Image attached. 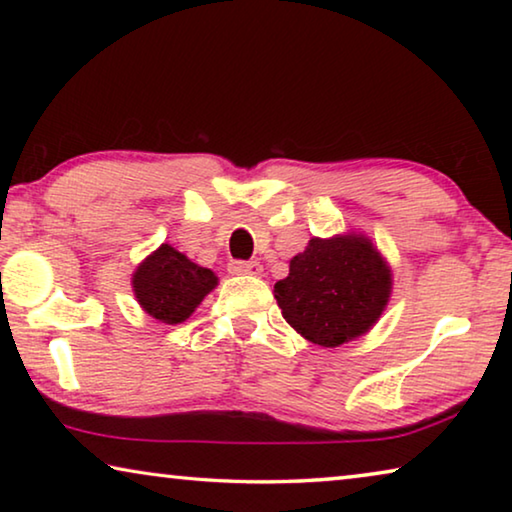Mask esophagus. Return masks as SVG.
Wrapping results in <instances>:
<instances>
[{"mask_svg": "<svg viewBox=\"0 0 512 512\" xmlns=\"http://www.w3.org/2000/svg\"><path fill=\"white\" fill-rule=\"evenodd\" d=\"M232 275H262V264L259 262H232L230 266Z\"/></svg>", "mask_w": 512, "mask_h": 512, "instance_id": "esophagus-1", "label": "esophagus"}]
</instances>
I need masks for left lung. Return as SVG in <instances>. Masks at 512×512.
Returning <instances> with one entry per match:
<instances>
[{
  "instance_id": "8db88e82",
  "label": "left lung",
  "mask_w": 512,
  "mask_h": 512,
  "mask_svg": "<svg viewBox=\"0 0 512 512\" xmlns=\"http://www.w3.org/2000/svg\"><path fill=\"white\" fill-rule=\"evenodd\" d=\"M393 289V273L363 235L309 239L273 293L282 316L307 341L339 348L377 323Z\"/></svg>"
}]
</instances>
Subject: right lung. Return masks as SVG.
Returning <instances> with one entry per match:
<instances>
[{
  "label": "right lung",
  "mask_w": 512,
  "mask_h": 512,
  "mask_svg": "<svg viewBox=\"0 0 512 512\" xmlns=\"http://www.w3.org/2000/svg\"><path fill=\"white\" fill-rule=\"evenodd\" d=\"M219 277L187 259L169 244L144 259L133 273V291L140 307L155 320L178 325L194 314Z\"/></svg>",
  "instance_id": "add662e5"
}]
</instances>
